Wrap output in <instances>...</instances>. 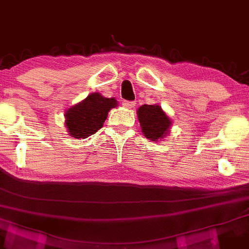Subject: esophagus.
<instances>
[{"label":"esophagus","instance_id":"obj_1","mask_svg":"<svg viewBox=\"0 0 249 249\" xmlns=\"http://www.w3.org/2000/svg\"><path fill=\"white\" fill-rule=\"evenodd\" d=\"M123 106H124L126 109H132V108H134L135 102L134 101H124L123 102Z\"/></svg>","mask_w":249,"mask_h":249}]
</instances>
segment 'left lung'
<instances>
[{
  "instance_id": "1",
  "label": "left lung",
  "mask_w": 249,
  "mask_h": 249,
  "mask_svg": "<svg viewBox=\"0 0 249 249\" xmlns=\"http://www.w3.org/2000/svg\"><path fill=\"white\" fill-rule=\"evenodd\" d=\"M141 131L148 140L159 142L166 138L172 121L160 105H143L137 110Z\"/></svg>"
}]
</instances>
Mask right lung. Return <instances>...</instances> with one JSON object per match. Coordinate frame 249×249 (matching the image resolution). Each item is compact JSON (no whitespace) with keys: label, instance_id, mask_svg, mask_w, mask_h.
Listing matches in <instances>:
<instances>
[{"label":"right lung","instance_id":"1","mask_svg":"<svg viewBox=\"0 0 249 249\" xmlns=\"http://www.w3.org/2000/svg\"><path fill=\"white\" fill-rule=\"evenodd\" d=\"M117 100L105 97L100 93L89 94L86 99L65 111L64 125L69 135L75 139H86L103 126L109 111L117 107Z\"/></svg>","mask_w":249,"mask_h":249}]
</instances>
